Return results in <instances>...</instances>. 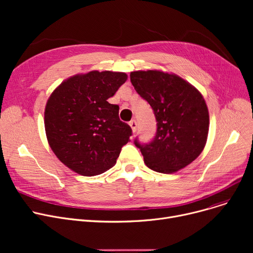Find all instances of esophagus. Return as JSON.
<instances>
[{"mask_svg": "<svg viewBox=\"0 0 253 253\" xmlns=\"http://www.w3.org/2000/svg\"><path fill=\"white\" fill-rule=\"evenodd\" d=\"M129 125H130L132 131H133V132L136 131V129H137V123H136L135 120H132V121H130V122H129Z\"/></svg>", "mask_w": 253, "mask_h": 253, "instance_id": "1", "label": "esophagus"}]
</instances>
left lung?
<instances>
[{"instance_id": "left-lung-1", "label": "left lung", "mask_w": 253, "mask_h": 253, "mask_svg": "<svg viewBox=\"0 0 253 253\" xmlns=\"http://www.w3.org/2000/svg\"><path fill=\"white\" fill-rule=\"evenodd\" d=\"M130 81L152 106L157 121L156 135L150 142L134 139L145 165L172 173L191 164L202 153L209 129L201 93L178 76L160 71L132 72Z\"/></svg>"}]
</instances>
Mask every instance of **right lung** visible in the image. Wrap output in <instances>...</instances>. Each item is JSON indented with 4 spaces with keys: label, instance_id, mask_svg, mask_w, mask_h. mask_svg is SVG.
<instances>
[{
    "label": "right lung",
    "instance_id": "add662e5",
    "mask_svg": "<svg viewBox=\"0 0 253 253\" xmlns=\"http://www.w3.org/2000/svg\"><path fill=\"white\" fill-rule=\"evenodd\" d=\"M127 80L116 72L93 71L62 82L49 97L45 130L52 151L84 176L115 166L131 127L119 118V105L108 102Z\"/></svg>",
    "mask_w": 253,
    "mask_h": 253
}]
</instances>
